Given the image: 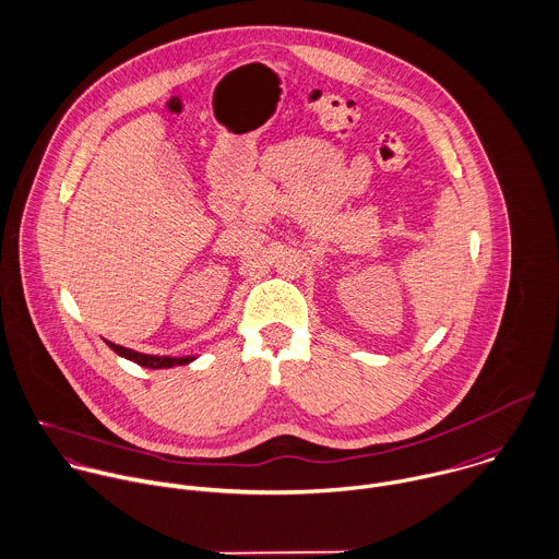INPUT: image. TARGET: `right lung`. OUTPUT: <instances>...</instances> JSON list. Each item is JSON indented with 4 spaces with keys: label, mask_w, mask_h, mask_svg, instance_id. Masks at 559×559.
<instances>
[{
    "label": "right lung",
    "mask_w": 559,
    "mask_h": 559,
    "mask_svg": "<svg viewBox=\"0 0 559 559\" xmlns=\"http://www.w3.org/2000/svg\"><path fill=\"white\" fill-rule=\"evenodd\" d=\"M108 347H110L115 354H119V356H123V358H128V360L141 365V367H145V369H171V367H180V365L192 362V358H167V356H147V354H139V352L126 349V347L115 345V343H108Z\"/></svg>",
    "instance_id": "1"
}]
</instances>
